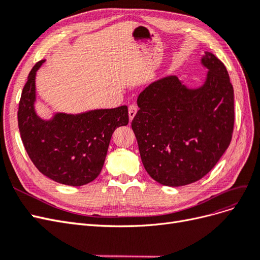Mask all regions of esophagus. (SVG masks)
I'll return each instance as SVG.
<instances>
[{"label": "esophagus", "instance_id": "1", "mask_svg": "<svg viewBox=\"0 0 260 260\" xmlns=\"http://www.w3.org/2000/svg\"><path fill=\"white\" fill-rule=\"evenodd\" d=\"M137 112H138V107H137L136 105H130V106L128 107V113H129L130 120H132L133 118H135Z\"/></svg>", "mask_w": 260, "mask_h": 260}]
</instances>
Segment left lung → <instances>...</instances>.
I'll return each mask as SVG.
<instances>
[{
	"label": "left lung",
	"mask_w": 260,
	"mask_h": 260,
	"mask_svg": "<svg viewBox=\"0 0 260 260\" xmlns=\"http://www.w3.org/2000/svg\"><path fill=\"white\" fill-rule=\"evenodd\" d=\"M208 69L199 89L177 77L162 78L140 93L132 130L147 174L162 185L195 182L214 168L230 145L234 93L223 62L206 52Z\"/></svg>",
	"instance_id": "obj_1"
}]
</instances>
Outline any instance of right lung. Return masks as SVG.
Returning a JSON list of instances; mask_svg holds the SVG:
<instances>
[{"label": "right lung", "instance_id": "right-lung-1", "mask_svg": "<svg viewBox=\"0 0 260 260\" xmlns=\"http://www.w3.org/2000/svg\"><path fill=\"white\" fill-rule=\"evenodd\" d=\"M43 62L38 61L31 69L21 92L17 117L22 144L44 176L61 184L84 185L100 175L114 131L128 124V107L40 119L34 109L35 79Z\"/></svg>", "mask_w": 260, "mask_h": 260}]
</instances>
